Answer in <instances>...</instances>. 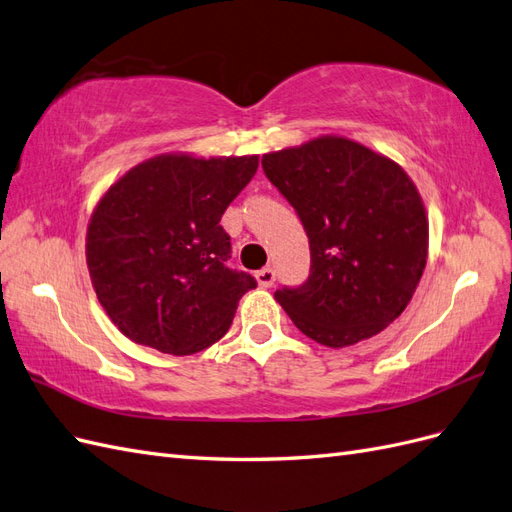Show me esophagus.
Here are the masks:
<instances>
[{
	"mask_svg": "<svg viewBox=\"0 0 512 512\" xmlns=\"http://www.w3.org/2000/svg\"><path fill=\"white\" fill-rule=\"evenodd\" d=\"M256 280L262 288H271L275 284V271L271 267L260 269V271H256Z\"/></svg>",
	"mask_w": 512,
	"mask_h": 512,
	"instance_id": "34e87169",
	"label": "esophagus"
}]
</instances>
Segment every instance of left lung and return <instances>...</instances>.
I'll list each match as a JSON object with an SVG mask.
<instances>
[{
    "mask_svg": "<svg viewBox=\"0 0 512 512\" xmlns=\"http://www.w3.org/2000/svg\"><path fill=\"white\" fill-rule=\"evenodd\" d=\"M262 170L309 239V277L275 290L294 327L329 348L380 333L410 303L427 262V215L404 168L320 136L267 153Z\"/></svg>",
    "mask_w": 512,
    "mask_h": 512,
    "instance_id": "1",
    "label": "left lung"
}]
</instances>
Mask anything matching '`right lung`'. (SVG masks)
<instances>
[{
    "label": "right lung",
    "instance_id": "obj_1",
    "mask_svg": "<svg viewBox=\"0 0 512 512\" xmlns=\"http://www.w3.org/2000/svg\"><path fill=\"white\" fill-rule=\"evenodd\" d=\"M258 156H158L128 170L102 196L87 228V267L106 314L132 342L194 354L230 329L256 288L228 267L220 220L252 181Z\"/></svg>",
    "mask_w": 512,
    "mask_h": 512
}]
</instances>
